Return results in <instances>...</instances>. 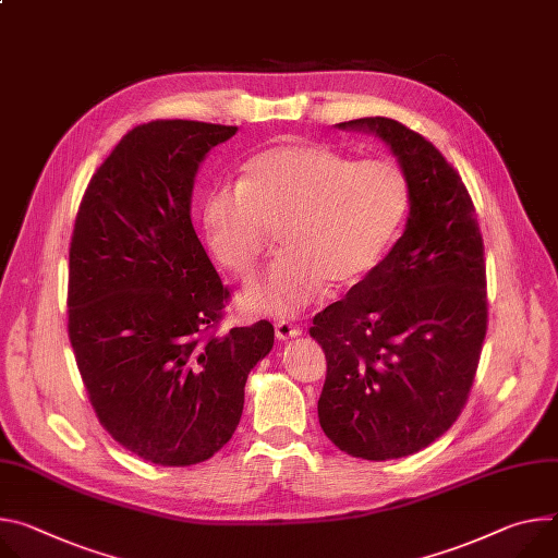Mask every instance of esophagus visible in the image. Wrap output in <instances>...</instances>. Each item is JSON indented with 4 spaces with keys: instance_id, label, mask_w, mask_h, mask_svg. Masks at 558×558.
<instances>
[{
    "instance_id": "esophagus-1",
    "label": "esophagus",
    "mask_w": 558,
    "mask_h": 558,
    "mask_svg": "<svg viewBox=\"0 0 558 558\" xmlns=\"http://www.w3.org/2000/svg\"><path fill=\"white\" fill-rule=\"evenodd\" d=\"M302 333V329L300 327H295V325H291V323H278L276 325V338L278 340H291V338H298Z\"/></svg>"
}]
</instances>
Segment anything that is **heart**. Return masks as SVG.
<instances>
[{
  "label": "heart",
  "mask_w": 558,
  "mask_h": 558,
  "mask_svg": "<svg viewBox=\"0 0 558 558\" xmlns=\"http://www.w3.org/2000/svg\"><path fill=\"white\" fill-rule=\"evenodd\" d=\"M410 211L408 180L385 160L356 162L327 144L280 142L242 165L240 182L202 199L216 260L248 276L278 227L280 256L240 293L253 316L293 318L327 284L363 282L389 253Z\"/></svg>",
  "instance_id": "obj_1"
}]
</instances>
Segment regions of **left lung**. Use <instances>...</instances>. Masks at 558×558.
Masks as SVG:
<instances>
[{
    "label": "left lung",
    "instance_id": "obj_1",
    "mask_svg": "<svg viewBox=\"0 0 558 558\" xmlns=\"http://www.w3.org/2000/svg\"><path fill=\"white\" fill-rule=\"evenodd\" d=\"M336 126L389 146L410 216L385 260L314 318L327 356L318 418L349 456L402 459L465 408L487 331L483 238L461 175L432 142L389 118Z\"/></svg>",
    "mask_w": 558,
    "mask_h": 558
}]
</instances>
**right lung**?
<instances>
[{"mask_svg":"<svg viewBox=\"0 0 558 558\" xmlns=\"http://www.w3.org/2000/svg\"><path fill=\"white\" fill-rule=\"evenodd\" d=\"M238 126L156 120L95 171L69 253V338L93 410L140 459L186 468L233 436L248 372L274 347L260 320L209 333L222 287L191 222L199 165Z\"/></svg>","mask_w":558,"mask_h":558,"instance_id":"right-lung-1","label":"right lung"}]
</instances>
